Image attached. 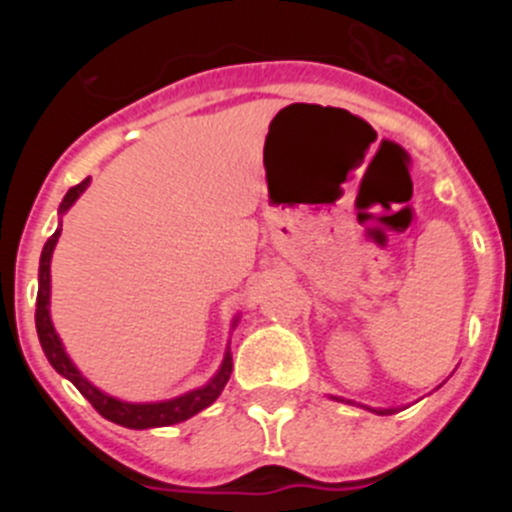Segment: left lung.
<instances>
[{
  "label": "left lung",
  "instance_id": "obj_1",
  "mask_svg": "<svg viewBox=\"0 0 512 512\" xmlns=\"http://www.w3.org/2000/svg\"><path fill=\"white\" fill-rule=\"evenodd\" d=\"M333 400L351 402V400H343V397H333ZM366 410H372V413H377V415H392V413H397V408H366Z\"/></svg>",
  "mask_w": 512,
  "mask_h": 512
}]
</instances>
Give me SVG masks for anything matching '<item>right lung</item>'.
I'll return each instance as SVG.
<instances>
[{
  "mask_svg": "<svg viewBox=\"0 0 512 512\" xmlns=\"http://www.w3.org/2000/svg\"><path fill=\"white\" fill-rule=\"evenodd\" d=\"M92 179H84L81 184L71 187L63 197V202L58 205V215H66L71 210L76 200H79L84 189L89 187ZM58 235H61V220H58L56 233L45 241L43 253H40V269H38V305H35V328H38L40 346H43L45 359L51 361V366L56 369L61 377L69 379L81 395L87 397L94 405L102 418L112 420L117 425H125V428H133V431H143V428H164V425L182 423V420H189L192 415L202 413L205 408H210L212 402L220 397V392L225 390L228 384L230 372H233V356H230V346L225 348L223 364L215 372V377L207 384L197 387V390H189L179 397H171V400H158V402H128V400H117V397L107 395L99 387H94L84 374L76 369L74 361L69 359L66 348H63L61 338H58L56 328H53L51 320V259H53V248L58 243ZM238 325V318H233V328Z\"/></svg>",
  "mask_w": 512,
  "mask_h": 512,
  "instance_id": "1",
  "label": "right lung"
}]
</instances>
